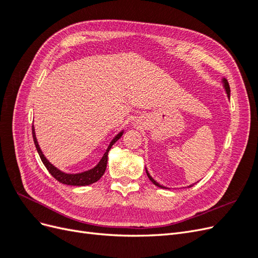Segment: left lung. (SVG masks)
Here are the masks:
<instances>
[{
    "instance_id": "obj_1",
    "label": "left lung",
    "mask_w": 258,
    "mask_h": 258,
    "mask_svg": "<svg viewBox=\"0 0 258 258\" xmlns=\"http://www.w3.org/2000/svg\"><path fill=\"white\" fill-rule=\"evenodd\" d=\"M222 84H223V87H224V89H225V92L227 93V97H228V99H230V88H229V84H228V82H227V80H225V79H222ZM145 171H146V174H147V176H148V178L151 179V182L154 184V185H156L157 187H160V188H167V187H165V186H162V185H160L158 182H156L155 179L151 176V174H150V172H148L147 171V169L145 168ZM195 184H191V185H189L188 187H191V186H194Z\"/></svg>"
}]
</instances>
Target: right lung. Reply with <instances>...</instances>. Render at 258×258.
I'll return each mask as SVG.
<instances>
[{
    "label": "right lung",
    "instance_id": "add662e5",
    "mask_svg": "<svg viewBox=\"0 0 258 258\" xmlns=\"http://www.w3.org/2000/svg\"><path fill=\"white\" fill-rule=\"evenodd\" d=\"M122 135H123V130L119 131L118 134H117L113 138V140L110 142V144H108L105 153L103 154L102 158L100 159V161L97 163L95 167L89 169V170L83 171V172H80V173H66V172H63V171H61L60 169H58L57 167H54L52 163L49 162V160L45 157V155L43 154L40 145H38L36 135H35V129H34V126L32 124L33 141H34V144H35V147H36V151H37L38 155H40L41 160L44 163V166L46 167V169L49 171V173L57 179L58 182H60L62 184H66V185H72V186H87V185L96 183L97 181H99L101 177H102V175L104 174L105 170H106L108 152H110L111 147L117 141H118Z\"/></svg>",
    "mask_w": 258,
    "mask_h": 258
}]
</instances>
